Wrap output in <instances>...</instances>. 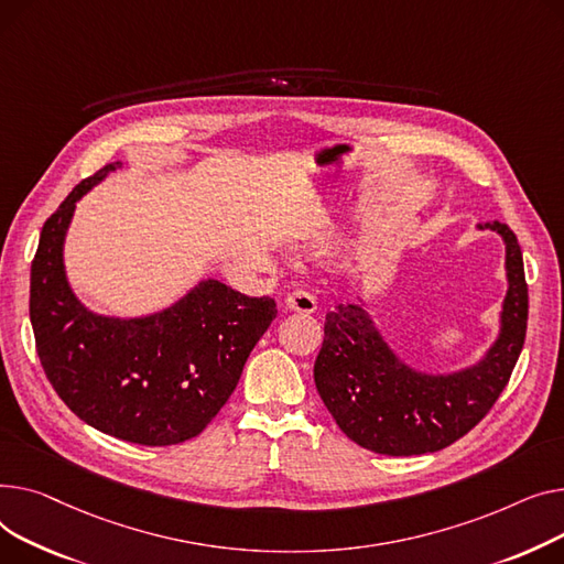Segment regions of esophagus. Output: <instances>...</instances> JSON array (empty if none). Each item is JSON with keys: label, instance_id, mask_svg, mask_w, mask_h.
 <instances>
[{"label": "esophagus", "instance_id": "1", "mask_svg": "<svg viewBox=\"0 0 564 564\" xmlns=\"http://www.w3.org/2000/svg\"><path fill=\"white\" fill-rule=\"evenodd\" d=\"M284 310L297 314H314L316 312V297L310 291L295 289L284 297Z\"/></svg>", "mask_w": 564, "mask_h": 564}]
</instances>
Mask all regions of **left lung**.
<instances>
[{"label": "left lung", "instance_id": "left-lung-1", "mask_svg": "<svg viewBox=\"0 0 564 564\" xmlns=\"http://www.w3.org/2000/svg\"><path fill=\"white\" fill-rule=\"evenodd\" d=\"M478 229L503 239L508 289L499 333L469 367L446 373L412 367L384 339L359 293L327 314L314 382L327 412L361 448L380 455L442 451L480 423L506 389L525 339L523 257L508 225L494 220Z\"/></svg>", "mask_w": 564, "mask_h": 564}]
</instances>
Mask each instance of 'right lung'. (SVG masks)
Masks as SVG:
<instances>
[{
	"mask_svg": "<svg viewBox=\"0 0 564 564\" xmlns=\"http://www.w3.org/2000/svg\"><path fill=\"white\" fill-rule=\"evenodd\" d=\"M118 169L122 161L77 184L43 225L29 316L47 380L82 421L122 442L171 446L200 435L220 412L278 310L273 297L214 278L145 316L88 310L65 273V237L77 203Z\"/></svg>",
	"mask_w": 564,
	"mask_h": 564,
	"instance_id": "1",
	"label": "right lung"
}]
</instances>
